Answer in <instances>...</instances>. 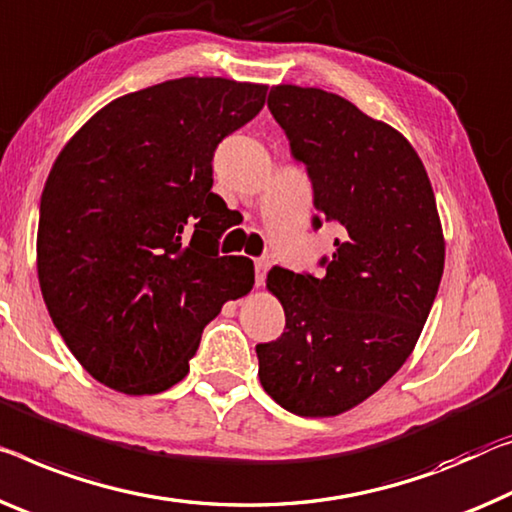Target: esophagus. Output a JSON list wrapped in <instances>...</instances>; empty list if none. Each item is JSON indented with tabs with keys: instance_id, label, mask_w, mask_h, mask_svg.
<instances>
[{
	"instance_id": "esophagus-1",
	"label": "esophagus",
	"mask_w": 512,
	"mask_h": 512,
	"mask_svg": "<svg viewBox=\"0 0 512 512\" xmlns=\"http://www.w3.org/2000/svg\"><path fill=\"white\" fill-rule=\"evenodd\" d=\"M270 258H256V286H261V283L265 281V274L267 270H270Z\"/></svg>"
}]
</instances>
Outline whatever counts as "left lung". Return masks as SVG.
I'll list each match as a JSON object with an SVG mask.
<instances>
[{
    "mask_svg": "<svg viewBox=\"0 0 512 512\" xmlns=\"http://www.w3.org/2000/svg\"><path fill=\"white\" fill-rule=\"evenodd\" d=\"M267 107L306 164L320 219L341 226L322 277L272 267L286 329L256 345L267 396L297 416L364 403L412 355L444 272L430 178L389 123L316 86H272Z\"/></svg>",
    "mask_w": 512,
    "mask_h": 512,
    "instance_id": "8db88e82",
    "label": "left lung"
}]
</instances>
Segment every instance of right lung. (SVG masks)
<instances>
[{"instance_id":"1","label":"right lung","mask_w":512,"mask_h":512,"mask_svg":"<svg viewBox=\"0 0 512 512\" xmlns=\"http://www.w3.org/2000/svg\"><path fill=\"white\" fill-rule=\"evenodd\" d=\"M265 84L180 77L109 102L70 137L41 196L36 265L54 327L91 377L128 396L190 373L201 332L254 286L219 256L229 208L219 141L265 105Z\"/></svg>"}]
</instances>
